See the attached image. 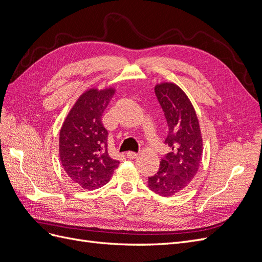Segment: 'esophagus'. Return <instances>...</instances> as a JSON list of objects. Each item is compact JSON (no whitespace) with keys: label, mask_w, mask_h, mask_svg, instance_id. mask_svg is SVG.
Returning a JSON list of instances; mask_svg holds the SVG:
<instances>
[{"label":"esophagus","mask_w":262,"mask_h":262,"mask_svg":"<svg viewBox=\"0 0 262 262\" xmlns=\"http://www.w3.org/2000/svg\"><path fill=\"white\" fill-rule=\"evenodd\" d=\"M138 153H134V152H128L126 153V157L128 158H130V160H133V158H136V157H138Z\"/></svg>","instance_id":"34e87169"}]
</instances>
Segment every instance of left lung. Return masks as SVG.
Returning a JSON list of instances; mask_svg holds the SVG:
<instances>
[{"label":"left lung","instance_id":"left-lung-1","mask_svg":"<svg viewBox=\"0 0 262 262\" xmlns=\"http://www.w3.org/2000/svg\"><path fill=\"white\" fill-rule=\"evenodd\" d=\"M155 95L167 121L165 144L170 152L162 158L155 175L148 177L147 186L157 194L170 196L185 190L194 178L201 163L202 137L194 108L179 86L157 84Z\"/></svg>","mask_w":262,"mask_h":262}]
</instances>
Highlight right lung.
Here are the masks:
<instances>
[{
  "label": "right lung",
  "instance_id": "add662e5",
  "mask_svg": "<svg viewBox=\"0 0 262 262\" xmlns=\"http://www.w3.org/2000/svg\"><path fill=\"white\" fill-rule=\"evenodd\" d=\"M115 90H87L76 100L62 124L59 138L60 161L70 179L83 189L106 185L119 161L108 153V131L101 117Z\"/></svg>",
  "mask_w": 262,
  "mask_h": 262
}]
</instances>
